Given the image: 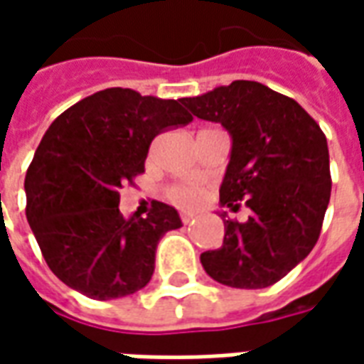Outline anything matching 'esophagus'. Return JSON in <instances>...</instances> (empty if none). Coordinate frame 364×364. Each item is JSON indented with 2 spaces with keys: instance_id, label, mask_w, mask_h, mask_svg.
I'll list each match as a JSON object with an SVG mask.
<instances>
[{
  "instance_id": "34e87169",
  "label": "esophagus",
  "mask_w": 364,
  "mask_h": 364,
  "mask_svg": "<svg viewBox=\"0 0 364 364\" xmlns=\"http://www.w3.org/2000/svg\"><path fill=\"white\" fill-rule=\"evenodd\" d=\"M195 220V214H189V213H183L181 214V222L183 224H191V222Z\"/></svg>"
}]
</instances>
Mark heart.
Returning <instances> with one entry per match:
<instances>
[{"mask_svg":"<svg viewBox=\"0 0 364 364\" xmlns=\"http://www.w3.org/2000/svg\"><path fill=\"white\" fill-rule=\"evenodd\" d=\"M203 197H205V189L197 183H179L167 189V198L181 208H195Z\"/></svg>","mask_w":364,"mask_h":364,"instance_id":"obj_1","label":"heart"}]
</instances>
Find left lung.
I'll return each instance as SVG.
<instances>
[{"instance_id":"obj_1","label":"left lung","mask_w":364,"mask_h":364,"mask_svg":"<svg viewBox=\"0 0 364 364\" xmlns=\"http://www.w3.org/2000/svg\"><path fill=\"white\" fill-rule=\"evenodd\" d=\"M181 103L232 134L220 203L244 200L247 222L224 220V242L200 255L214 281L265 289L296 267L318 242L331 195L329 151L320 124L290 99L259 82L237 80Z\"/></svg>"}]
</instances>
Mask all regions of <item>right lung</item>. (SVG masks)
I'll return each instance as SVG.
<instances>
[{
  "mask_svg": "<svg viewBox=\"0 0 364 364\" xmlns=\"http://www.w3.org/2000/svg\"><path fill=\"white\" fill-rule=\"evenodd\" d=\"M191 120L175 99L109 87L52 122L27 169L25 213L60 281L93 300L134 294L150 282L158 242L181 228V218L158 200L146 218H124L120 189L144 173L159 132Z\"/></svg>",
  "mask_w": 364,
  "mask_h": 364,
  "instance_id": "obj_1",
  "label": "right lung"
}]
</instances>
